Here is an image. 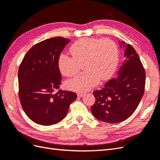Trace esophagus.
<instances>
[{"instance_id":"esophagus-1","label":"esophagus","mask_w":160,"mask_h":160,"mask_svg":"<svg viewBox=\"0 0 160 160\" xmlns=\"http://www.w3.org/2000/svg\"><path fill=\"white\" fill-rule=\"evenodd\" d=\"M85 95L84 93H77V96L79 97V98H81V97H83Z\"/></svg>"}]
</instances>
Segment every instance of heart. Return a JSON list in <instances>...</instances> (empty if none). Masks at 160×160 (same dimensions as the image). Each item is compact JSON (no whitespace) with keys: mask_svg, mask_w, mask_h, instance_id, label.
<instances>
[{"mask_svg":"<svg viewBox=\"0 0 160 160\" xmlns=\"http://www.w3.org/2000/svg\"><path fill=\"white\" fill-rule=\"evenodd\" d=\"M71 57L61 54L58 67L61 74L72 77L79 71L82 62L83 73L67 81L69 89L85 91L94 88L99 80H107L115 71L118 62V50L115 43L108 38H81L69 48Z\"/></svg>","mask_w":160,"mask_h":160,"instance_id":"obj_1","label":"heart"}]
</instances>
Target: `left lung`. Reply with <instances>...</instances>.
<instances>
[{"label": "left lung", "mask_w": 160, "mask_h": 160, "mask_svg": "<svg viewBox=\"0 0 160 160\" xmlns=\"http://www.w3.org/2000/svg\"><path fill=\"white\" fill-rule=\"evenodd\" d=\"M124 47L125 60L115 78L93 92L95 102L91 106L93 116L101 122L115 123L129 118L138 108L144 93L146 72L133 47L119 42Z\"/></svg>", "instance_id": "1"}]
</instances>
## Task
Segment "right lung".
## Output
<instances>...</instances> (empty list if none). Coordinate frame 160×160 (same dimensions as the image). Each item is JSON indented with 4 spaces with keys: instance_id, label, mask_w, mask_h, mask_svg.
Here are the masks:
<instances>
[{
    "instance_id": "1",
    "label": "right lung",
    "mask_w": 160,
    "mask_h": 160,
    "mask_svg": "<svg viewBox=\"0 0 160 160\" xmlns=\"http://www.w3.org/2000/svg\"><path fill=\"white\" fill-rule=\"evenodd\" d=\"M70 40L53 37L34 45L24 57L18 72L22 108L35 123L51 125L63 119L77 98L74 92L59 90L61 75L58 59Z\"/></svg>"
}]
</instances>
